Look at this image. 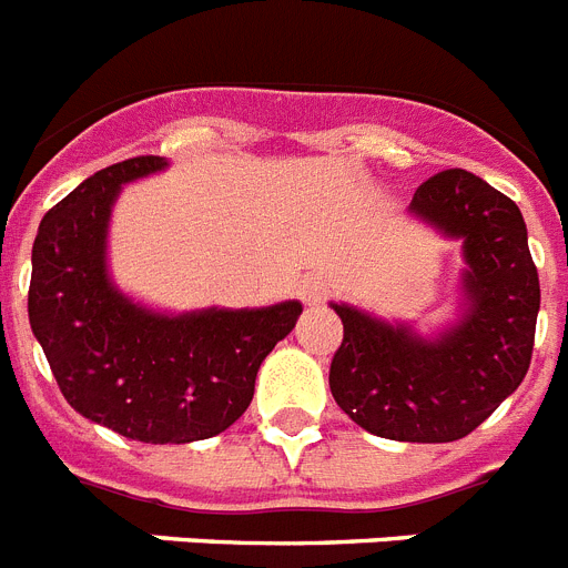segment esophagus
Masks as SVG:
<instances>
[{"mask_svg":"<svg viewBox=\"0 0 568 568\" xmlns=\"http://www.w3.org/2000/svg\"><path fill=\"white\" fill-rule=\"evenodd\" d=\"M326 294V285H323L321 276H306L303 283H300V300L308 303V306H317Z\"/></svg>","mask_w":568,"mask_h":568,"instance_id":"esophagus-1","label":"esophagus"}]
</instances>
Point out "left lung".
Segmentation results:
<instances>
[{"label": "left lung", "mask_w": 568, "mask_h": 568, "mask_svg": "<svg viewBox=\"0 0 568 568\" xmlns=\"http://www.w3.org/2000/svg\"><path fill=\"white\" fill-rule=\"evenodd\" d=\"M409 216L462 242L456 317L436 335L332 303L343 343L328 387L364 430L393 442H456L523 384L535 349L540 280L517 204L468 170L416 190Z\"/></svg>", "instance_id": "1"}]
</instances>
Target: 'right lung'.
Listing matches in <instances>:
<instances>
[{
    "label": "right lung",
    "mask_w": 568,
    "mask_h": 568,
    "mask_svg": "<svg viewBox=\"0 0 568 568\" xmlns=\"http://www.w3.org/2000/svg\"><path fill=\"white\" fill-rule=\"evenodd\" d=\"M161 155L89 175L40 222L28 321L80 416L146 445L219 436L254 398L256 373L303 306L161 312L109 274V222L123 184L166 170Z\"/></svg>",
    "instance_id": "right-lung-1"
}]
</instances>
